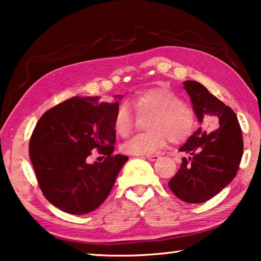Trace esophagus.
<instances>
[{"label":"esophagus","mask_w":261,"mask_h":261,"mask_svg":"<svg viewBox=\"0 0 261 261\" xmlns=\"http://www.w3.org/2000/svg\"><path fill=\"white\" fill-rule=\"evenodd\" d=\"M146 158L149 161H156L160 159V155H159V154H148V155H146Z\"/></svg>","instance_id":"obj_1"}]
</instances>
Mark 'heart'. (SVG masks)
<instances>
[{
  "label": "heart",
  "mask_w": 261,
  "mask_h": 261,
  "mask_svg": "<svg viewBox=\"0 0 261 261\" xmlns=\"http://www.w3.org/2000/svg\"><path fill=\"white\" fill-rule=\"evenodd\" d=\"M136 114L129 106H118L114 117V130L125 138L136 126L139 118L147 120L149 131L135 136L121 146V151L132 155H148L165 147L168 139L182 143L196 127V113L182 96L167 87H156L141 92L134 100Z\"/></svg>",
  "instance_id": "1"
}]
</instances>
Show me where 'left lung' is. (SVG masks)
<instances>
[{
	"instance_id": "1",
	"label": "left lung",
	"mask_w": 261,
	"mask_h": 261,
	"mask_svg": "<svg viewBox=\"0 0 261 261\" xmlns=\"http://www.w3.org/2000/svg\"><path fill=\"white\" fill-rule=\"evenodd\" d=\"M198 120L219 122V127L207 134L199 127L179 148L190 156L168 187L176 197L189 204H201L216 196L237 174L243 155V137L233 110L224 105L200 83L184 82Z\"/></svg>"
}]
</instances>
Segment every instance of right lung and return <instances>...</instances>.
<instances>
[{
	"label": "right lung",
	"mask_w": 261,
	"mask_h": 261,
	"mask_svg": "<svg viewBox=\"0 0 261 261\" xmlns=\"http://www.w3.org/2000/svg\"><path fill=\"white\" fill-rule=\"evenodd\" d=\"M73 96L42 115L30 139V158L43 196L65 213L83 215L107 199L127 156L114 154L118 101ZM93 152L104 160L89 163Z\"/></svg>",
	"instance_id": "right-lung-1"
}]
</instances>
